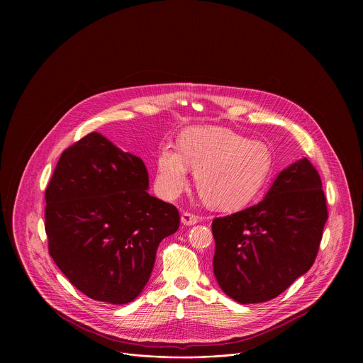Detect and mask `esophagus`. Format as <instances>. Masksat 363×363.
Here are the masks:
<instances>
[{
	"label": "esophagus",
	"mask_w": 363,
	"mask_h": 363,
	"mask_svg": "<svg viewBox=\"0 0 363 363\" xmlns=\"http://www.w3.org/2000/svg\"><path fill=\"white\" fill-rule=\"evenodd\" d=\"M200 220V216L191 213V212H183L182 213V222L183 225H187V226H191V225H196L197 222Z\"/></svg>",
	"instance_id": "1"
}]
</instances>
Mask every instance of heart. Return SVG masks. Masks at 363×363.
<instances>
[{
  "mask_svg": "<svg viewBox=\"0 0 363 363\" xmlns=\"http://www.w3.org/2000/svg\"><path fill=\"white\" fill-rule=\"evenodd\" d=\"M189 166L196 172L197 190L212 207L233 209L255 200L272 167L269 148L235 131L199 127L184 133L179 151L164 147L157 156V184L169 197L189 184Z\"/></svg>",
  "mask_w": 363,
  "mask_h": 363,
  "instance_id": "b5f03b06",
  "label": "heart"
}]
</instances>
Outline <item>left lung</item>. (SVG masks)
Listing matches in <instances>:
<instances>
[{
	"instance_id": "obj_1",
	"label": "left lung",
	"mask_w": 363,
	"mask_h": 363,
	"mask_svg": "<svg viewBox=\"0 0 363 363\" xmlns=\"http://www.w3.org/2000/svg\"><path fill=\"white\" fill-rule=\"evenodd\" d=\"M328 218L308 157L282 170L259 204L212 220L213 274L239 303L277 298L311 269Z\"/></svg>"
}]
</instances>
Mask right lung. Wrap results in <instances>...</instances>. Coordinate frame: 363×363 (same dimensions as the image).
Listing matches in <instances>:
<instances>
[{
    "label": "right lung",
    "mask_w": 363,
    "mask_h": 363,
    "mask_svg": "<svg viewBox=\"0 0 363 363\" xmlns=\"http://www.w3.org/2000/svg\"><path fill=\"white\" fill-rule=\"evenodd\" d=\"M148 172L99 133L68 147L46 189L49 253L88 298L134 301L147 285L159 243L180 225L177 208L148 194Z\"/></svg>",
    "instance_id": "right-lung-1"
}]
</instances>
